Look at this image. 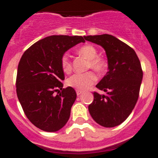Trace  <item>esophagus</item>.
Segmentation results:
<instances>
[{
    "label": "esophagus",
    "instance_id": "34e87169",
    "mask_svg": "<svg viewBox=\"0 0 158 158\" xmlns=\"http://www.w3.org/2000/svg\"><path fill=\"white\" fill-rule=\"evenodd\" d=\"M82 92H83V91H82V90H76V95H80Z\"/></svg>",
    "mask_w": 158,
    "mask_h": 158
}]
</instances>
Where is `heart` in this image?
Segmentation results:
<instances>
[{
	"label": "heart",
	"instance_id": "1",
	"mask_svg": "<svg viewBox=\"0 0 158 158\" xmlns=\"http://www.w3.org/2000/svg\"><path fill=\"white\" fill-rule=\"evenodd\" d=\"M77 53L88 60L87 69H92L98 73H101L106 69V61L102 56L97 55L98 51L94 46L87 44L79 47L77 49ZM61 67L66 73H70L72 70V63L69 56L66 54L61 58ZM97 77L92 71L84 73H76L69 77L66 81V84L72 88L77 90H85L90 87L96 81Z\"/></svg>",
	"mask_w": 158,
	"mask_h": 158
}]
</instances>
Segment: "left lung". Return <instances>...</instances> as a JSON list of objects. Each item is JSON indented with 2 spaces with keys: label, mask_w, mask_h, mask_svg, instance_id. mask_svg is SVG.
Segmentation results:
<instances>
[{
  "label": "left lung",
  "mask_w": 158,
  "mask_h": 158,
  "mask_svg": "<svg viewBox=\"0 0 158 158\" xmlns=\"http://www.w3.org/2000/svg\"><path fill=\"white\" fill-rule=\"evenodd\" d=\"M84 38L105 49L109 69L96 85L106 94L94 92L89 113L98 125L115 127L128 117L138 101L143 78L141 63L135 50L114 36L102 34Z\"/></svg>",
  "instance_id": "8db88e82"
}]
</instances>
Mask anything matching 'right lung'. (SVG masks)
I'll return each mask as SVG.
<instances>
[{
	"instance_id": "1",
	"label": "right lung",
	"mask_w": 158,
	"mask_h": 158,
	"mask_svg": "<svg viewBox=\"0 0 158 158\" xmlns=\"http://www.w3.org/2000/svg\"><path fill=\"white\" fill-rule=\"evenodd\" d=\"M81 36L52 35L37 41L24 52L18 64L17 95L25 114L33 125L48 132L61 129L68 122L76 93L63 89L64 73L61 58ZM62 90L60 94L55 92Z\"/></svg>"
}]
</instances>
